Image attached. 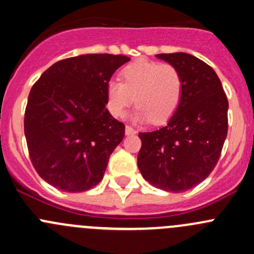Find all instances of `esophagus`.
I'll list each match as a JSON object with an SVG mask.
<instances>
[{
	"label": "esophagus",
	"instance_id": "obj_1",
	"mask_svg": "<svg viewBox=\"0 0 254 254\" xmlns=\"http://www.w3.org/2000/svg\"><path fill=\"white\" fill-rule=\"evenodd\" d=\"M125 134H127V135H134V134H136V131H135V129H132L131 127L127 125V127H125Z\"/></svg>",
	"mask_w": 254,
	"mask_h": 254
}]
</instances>
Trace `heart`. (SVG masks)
I'll return each instance as SVG.
<instances>
[{
  "label": "heart",
  "mask_w": 254,
  "mask_h": 254,
  "mask_svg": "<svg viewBox=\"0 0 254 254\" xmlns=\"http://www.w3.org/2000/svg\"><path fill=\"white\" fill-rule=\"evenodd\" d=\"M122 78L107 84L108 108L114 117H124L134 97L137 122L163 124L175 115L183 94V78L175 66L141 59L127 65Z\"/></svg>",
  "instance_id": "heart-1"
}]
</instances>
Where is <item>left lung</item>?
Instances as JSON below:
<instances>
[{
  "label": "left lung",
  "mask_w": 254,
  "mask_h": 254,
  "mask_svg": "<svg viewBox=\"0 0 254 254\" xmlns=\"http://www.w3.org/2000/svg\"><path fill=\"white\" fill-rule=\"evenodd\" d=\"M183 78L178 109L167 125L140 132L137 167L145 181L166 191L193 188L211 173L227 136V102L216 72L186 53L158 54Z\"/></svg>",
  "instance_id": "8db88e82"
}]
</instances>
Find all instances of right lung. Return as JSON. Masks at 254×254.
<instances>
[{
    "label": "right lung",
    "mask_w": 254,
    "mask_h": 254,
    "mask_svg": "<svg viewBox=\"0 0 254 254\" xmlns=\"http://www.w3.org/2000/svg\"><path fill=\"white\" fill-rule=\"evenodd\" d=\"M130 59L87 54L58 61L34 83L24 134L38 175L55 188L79 193L103 178L125 125L106 108L107 84Z\"/></svg>",
    "instance_id": "obj_1"
}]
</instances>
